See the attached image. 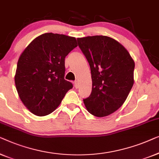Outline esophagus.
Segmentation results:
<instances>
[{
	"label": "esophagus",
	"mask_w": 159,
	"mask_h": 159,
	"mask_svg": "<svg viewBox=\"0 0 159 159\" xmlns=\"http://www.w3.org/2000/svg\"><path fill=\"white\" fill-rule=\"evenodd\" d=\"M74 86L75 89H79V81H77V80H75L74 82Z\"/></svg>",
	"instance_id": "1"
}]
</instances>
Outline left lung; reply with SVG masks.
Instances as JSON below:
<instances>
[{"label":"left lung","mask_w":159,"mask_h":159,"mask_svg":"<svg viewBox=\"0 0 159 159\" xmlns=\"http://www.w3.org/2000/svg\"><path fill=\"white\" fill-rule=\"evenodd\" d=\"M88 60L92 91L84 99L87 110L96 117H106L123 104L134 84L135 62L120 42L107 36L77 39Z\"/></svg>","instance_id":"left-lung-1"}]
</instances>
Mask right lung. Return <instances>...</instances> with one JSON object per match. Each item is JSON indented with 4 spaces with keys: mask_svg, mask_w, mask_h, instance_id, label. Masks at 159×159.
Instances as JSON below:
<instances>
[{
    "mask_svg": "<svg viewBox=\"0 0 159 159\" xmlns=\"http://www.w3.org/2000/svg\"><path fill=\"white\" fill-rule=\"evenodd\" d=\"M77 47L75 37L45 33L26 47L18 60L15 84L19 98L37 116L54 111L73 84L65 80V58Z\"/></svg>",
    "mask_w": 159,
    "mask_h": 159,
    "instance_id": "1",
    "label": "right lung"
}]
</instances>
